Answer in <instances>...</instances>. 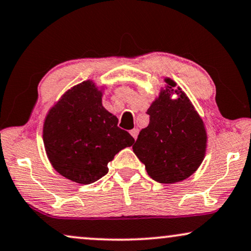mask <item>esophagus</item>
I'll list each match as a JSON object with an SVG mask.
<instances>
[{"label":"esophagus","mask_w":251,"mask_h":251,"mask_svg":"<svg viewBox=\"0 0 251 251\" xmlns=\"http://www.w3.org/2000/svg\"><path fill=\"white\" fill-rule=\"evenodd\" d=\"M138 132H139V130L137 129V128H135V129H132L131 131H130V133H131V136L133 137V138H135V140L137 139V136H138Z\"/></svg>","instance_id":"esophagus-1"}]
</instances>
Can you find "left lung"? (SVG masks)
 <instances>
[{
	"mask_svg": "<svg viewBox=\"0 0 251 251\" xmlns=\"http://www.w3.org/2000/svg\"><path fill=\"white\" fill-rule=\"evenodd\" d=\"M164 82L147 109L149 126L140 130L132 150L151 178L174 184L187 179L201 166L208 136L187 95L170 77H164Z\"/></svg>",
	"mask_w": 251,
	"mask_h": 251,
	"instance_id": "left-lung-1",
	"label": "left lung"
}]
</instances>
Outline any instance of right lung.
Segmentation results:
<instances>
[{
    "label": "right lung",
    "mask_w": 251,
    "mask_h": 251,
    "mask_svg": "<svg viewBox=\"0 0 251 251\" xmlns=\"http://www.w3.org/2000/svg\"><path fill=\"white\" fill-rule=\"evenodd\" d=\"M104 85L81 82L65 92L43 123V144L53 169L74 183L88 185L107 174V164L135 139L118 126L102 106Z\"/></svg>",
    "instance_id": "add662e5"
}]
</instances>
